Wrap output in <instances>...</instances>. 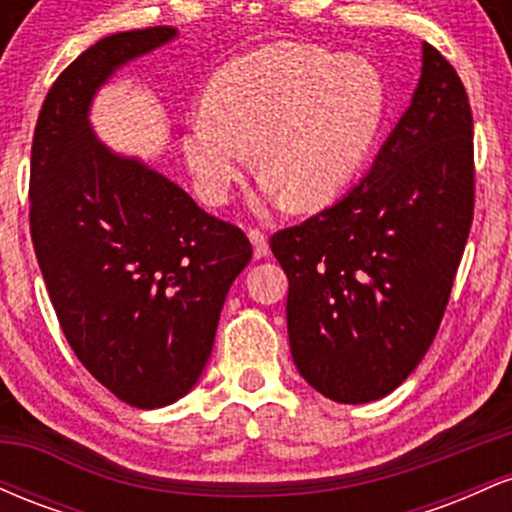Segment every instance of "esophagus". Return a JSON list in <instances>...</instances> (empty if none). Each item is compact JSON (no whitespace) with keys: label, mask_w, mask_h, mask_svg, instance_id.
I'll use <instances>...</instances> for the list:
<instances>
[{"label":"esophagus","mask_w":512,"mask_h":512,"mask_svg":"<svg viewBox=\"0 0 512 512\" xmlns=\"http://www.w3.org/2000/svg\"><path fill=\"white\" fill-rule=\"evenodd\" d=\"M248 238H250V243H252V250H255L257 260L267 255V252H269V243H267V236H264L260 228H250Z\"/></svg>","instance_id":"obj_1"}]
</instances>
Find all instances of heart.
Here are the masks:
<instances>
[{
	"label": "heart",
	"mask_w": 512,
	"mask_h": 512,
	"mask_svg": "<svg viewBox=\"0 0 512 512\" xmlns=\"http://www.w3.org/2000/svg\"><path fill=\"white\" fill-rule=\"evenodd\" d=\"M385 113L387 81L370 60L276 43L223 64L180 146L204 202H226L255 146L269 195L310 209L358 173Z\"/></svg>",
	"instance_id": "1"
}]
</instances>
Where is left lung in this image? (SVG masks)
Segmentation results:
<instances>
[{
	"label": "left lung",
	"mask_w": 512,
	"mask_h": 512,
	"mask_svg": "<svg viewBox=\"0 0 512 512\" xmlns=\"http://www.w3.org/2000/svg\"><path fill=\"white\" fill-rule=\"evenodd\" d=\"M472 134L460 76L424 43L411 105L366 178L269 238L289 276L293 363L320 395H390L436 339L474 219Z\"/></svg>",
	"instance_id": "left-lung-1"
}]
</instances>
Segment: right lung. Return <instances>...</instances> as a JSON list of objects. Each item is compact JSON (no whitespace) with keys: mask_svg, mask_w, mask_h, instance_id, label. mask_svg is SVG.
I'll return each instance as SVG.
<instances>
[{"mask_svg":"<svg viewBox=\"0 0 512 512\" xmlns=\"http://www.w3.org/2000/svg\"><path fill=\"white\" fill-rule=\"evenodd\" d=\"M175 38L149 26L98 40L45 96L31 149V238L64 337L117 399L156 409L195 387L252 245L88 125L115 69Z\"/></svg>","mask_w":512,"mask_h":512,"instance_id":"add662e5","label":"right lung"}]
</instances>
